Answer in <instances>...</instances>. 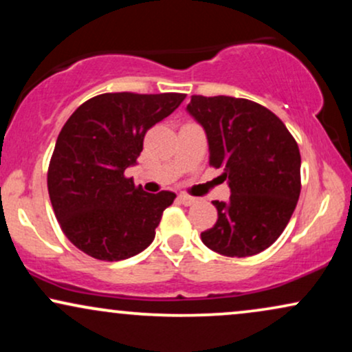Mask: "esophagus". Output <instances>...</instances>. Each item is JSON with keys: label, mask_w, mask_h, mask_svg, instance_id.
<instances>
[{"label": "esophagus", "mask_w": 352, "mask_h": 352, "mask_svg": "<svg viewBox=\"0 0 352 352\" xmlns=\"http://www.w3.org/2000/svg\"><path fill=\"white\" fill-rule=\"evenodd\" d=\"M179 200H180V204H184V205H193V204H195V201H197L195 197L185 195V193H180Z\"/></svg>", "instance_id": "1"}]
</instances>
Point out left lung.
Wrapping results in <instances>:
<instances>
[{
  "label": "left lung",
  "mask_w": 352,
  "mask_h": 352,
  "mask_svg": "<svg viewBox=\"0 0 352 352\" xmlns=\"http://www.w3.org/2000/svg\"><path fill=\"white\" fill-rule=\"evenodd\" d=\"M187 112L204 127L210 164L223 168L227 201H213L218 220L201 241L225 256H252L272 246L288 225L301 192L296 140L272 111L248 99L192 96Z\"/></svg>",
  "instance_id": "1"
}]
</instances>
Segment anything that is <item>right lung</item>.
<instances>
[{
    "instance_id": "obj_1",
    "label": "right lung",
    "mask_w": 352,
    "mask_h": 352,
    "mask_svg": "<svg viewBox=\"0 0 352 352\" xmlns=\"http://www.w3.org/2000/svg\"><path fill=\"white\" fill-rule=\"evenodd\" d=\"M184 99L175 92H109L86 100L64 124L51 157L47 190L64 235L80 252L119 261L152 243L175 193L144 192L124 172L137 165L145 132Z\"/></svg>"
}]
</instances>
